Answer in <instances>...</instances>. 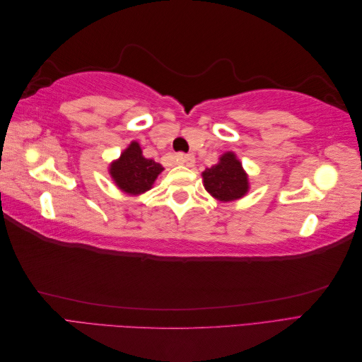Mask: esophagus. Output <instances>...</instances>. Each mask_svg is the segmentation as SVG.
<instances>
[{"label": "esophagus", "mask_w": 362, "mask_h": 362, "mask_svg": "<svg viewBox=\"0 0 362 362\" xmlns=\"http://www.w3.org/2000/svg\"><path fill=\"white\" fill-rule=\"evenodd\" d=\"M175 160H177L178 164H184V166H193L194 164V156L193 154H177L175 156Z\"/></svg>", "instance_id": "1"}]
</instances>
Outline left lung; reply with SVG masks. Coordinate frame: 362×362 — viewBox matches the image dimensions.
Instances as JSON below:
<instances>
[{
  "mask_svg": "<svg viewBox=\"0 0 362 362\" xmlns=\"http://www.w3.org/2000/svg\"><path fill=\"white\" fill-rule=\"evenodd\" d=\"M202 178L205 190L222 202L243 198L249 190L247 175L234 152H225L217 164L202 172Z\"/></svg>",
  "mask_w": 362,
  "mask_h": 362,
  "instance_id": "obj_1",
  "label": "left lung"
}]
</instances>
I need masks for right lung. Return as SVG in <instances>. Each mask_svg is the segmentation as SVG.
Wrapping results in <instances>:
<instances>
[{
	"instance_id": "obj_1",
	"label": "right lung",
	"mask_w": 362,
	"mask_h": 362,
	"mask_svg": "<svg viewBox=\"0 0 362 362\" xmlns=\"http://www.w3.org/2000/svg\"><path fill=\"white\" fill-rule=\"evenodd\" d=\"M161 172V164L145 158L137 141H131L120 157L110 164V175L117 187L133 196L152 189V184Z\"/></svg>"
}]
</instances>
